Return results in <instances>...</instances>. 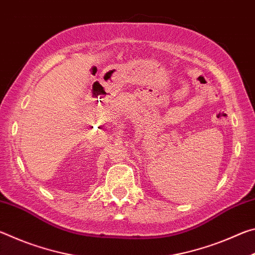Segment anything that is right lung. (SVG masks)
I'll use <instances>...</instances> for the list:
<instances>
[{
	"instance_id": "1",
	"label": "right lung",
	"mask_w": 255,
	"mask_h": 255,
	"mask_svg": "<svg viewBox=\"0 0 255 255\" xmlns=\"http://www.w3.org/2000/svg\"><path fill=\"white\" fill-rule=\"evenodd\" d=\"M92 128H93V127H92Z\"/></svg>"
}]
</instances>
